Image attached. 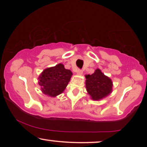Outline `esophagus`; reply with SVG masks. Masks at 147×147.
I'll use <instances>...</instances> for the list:
<instances>
[{
    "mask_svg": "<svg viewBox=\"0 0 147 147\" xmlns=\"http://www.w3.org/2000/svg\"><path fill=\"white\" fill-rule=\"evenodd\" d=\"M76 72H77V74H78V75H82V74H83V71H82V69H78Z\"/></svg>",
    "mask_w": 147,
    "mask_h": 147,
    "instance_id": "esophagus-1",
    "label": "esophagus"
}]
</instances>
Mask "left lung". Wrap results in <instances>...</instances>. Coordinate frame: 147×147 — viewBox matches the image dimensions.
I'll list each match as a JSON object with an SVG mask.
<instances>
[{
	"label": "left lung",
	"mask_w": 147,
	"mask_h": 147,
	"mask_svg": "<svg viewBox=\"0 0 147 147\" xmlns=\"http://www.w3.org/2000/svg\"><path fill=\"white\" fill-rule=\"evenodd\" d=\"M86 87L94 100H99L111 93L112 82L99 69L92 75L86 76Z\"/></svg>",
	"instance_id": "left-lung-1"
}]
</instances>
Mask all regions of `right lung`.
Masks as SVG:
<instances>
[{
	"instance_id": "1",
	"label": "right lung",
	"mask_w": 147,
	"mask_h": 147,
	"mask_svg": "<svg viewBox=\"0 0 147 147\" xmlns=\"http://www.w3.org/2000/svg\"><path fill=\"white\" fill-rule=\"evenodd\" d=\"M71 75L69 69H66L63 64L59 63L44 70L39 78V84L43 94L55 97L65 89Z\"/></svg>"
}]
</instances>
